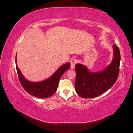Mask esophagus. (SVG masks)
Here are the masks:
<instances>
[{"instance_id":"esophagus-1","label":"esophagus","mask_w":133,"mask_h":133,"mask_svg":"<svg viewBox=\"0 0 133 133\" xmlns=\"http://www.w3.org/2000/svg\"><path fill=\"white\" fill-rule=\"evenodd\" d=\"M77 60L76 59H72V60H71V61H70V64H71V65H70V68H71V69H74V68H75V64L77 63Z\"/></svg>"}]
</instances>
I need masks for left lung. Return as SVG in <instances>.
<instances>
[{
  "mask_svg": "<svg viewBox=\"0 0 133 133\" xmlns=\"http://www.w3.org/2000/svg\"><path fill=\"white\" fill-rule=\"evenodd\" d=\"M114 56L112 62L105 69L90 72L81 64L75 65V91L83 98L96 97L109 89L118 79L120 62L119 48L114 44Z\"/></svg>",
  "mask_w": 133,
  "mask_h": 133,
  "instance_id": "left-lung-1",
  "label": "left lung"
}]
</instances>
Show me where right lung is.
Listing matches in <instances>:
<instances>
[{
  "label": "right lung",
  "instance_id": "add662e5",
  "mask_svg": "<svg viewBox=\"0 0 133 133\" xmlns=\"http://www.w3.org/2000/svg\"><path fill=\"white\" fill-rule=\"evenodd\" d=\"M15 64L19 81L22 87L28 93L39 98H47L53 95L57 90L60 78L66 70L70 67V63H67L62 65L49 78L39 82H30L26 79L18 68L17 63V56Z\"/></svg>",
  "mask_w": 133,
  "mask_h": 133
}]
</instances>
